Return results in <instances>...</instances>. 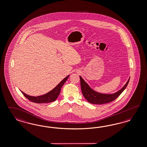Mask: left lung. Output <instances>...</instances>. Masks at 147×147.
<instances>
[{
  "label": "left lung",
  "instance_id": "1",
  "mask_svg": "<svg viewBox=\"0 0 147 147\" xmlns=\"http://www.w3.org/2000/svg\"><path fill=\"white\" fill-rule=\"evenodd\" d=\"M80 79V86L82 91V93L84 98L86 99L87 101L92 104L95 105H102L108 103L109 102L113 101L117 98L121 93L124 90L126 87L127 86L129 78L128 79L127 83L120 90L113 94H102L98 93L90 88L88 84L83 79L81 76H79Z\"/></svg>",
  "mask_w": 147,
  "mask_h": 147
}]
</instances>
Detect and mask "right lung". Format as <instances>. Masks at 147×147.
I'll return each instance as SVG.
<instances>
[{
	"instance_id": "right-lung-1",
	"label": "right lung",
	"mask_w": 147,
	"mask_h": 147,
	"mask_svg": "<svg viewBox=\"0 0 147 147\" xmlns=\"http://www.w3.org/2000/svg\"><path fill=\"white\" fill-rule=\"evenodd\" d=\"M69 76V75L67 76L65 78L63 79L60 83L57 85V86L53 88L52 90L49 91V92H48L46 94L42 95L41 96H32L27 95L21 90V92L24 95V96L29 100H30V101L34 102L36 103H47L55 101L60 93L61 87L64 85L65 82L67 81Z\"/></svg>"
}]
</instances>
